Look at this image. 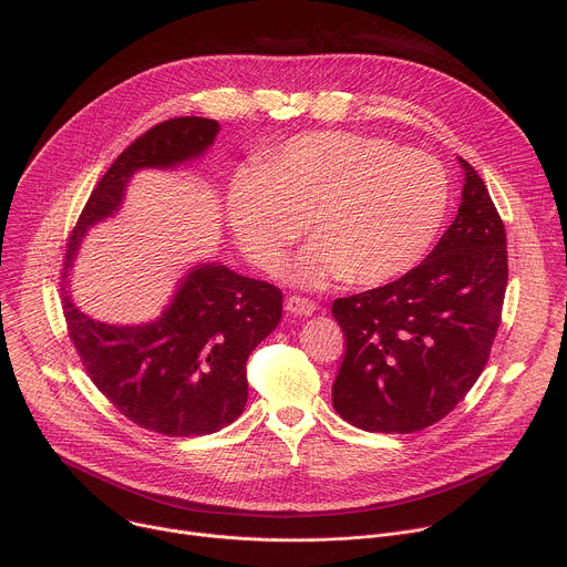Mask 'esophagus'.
<instances>
[{"label":"esophagus","instance_id":"34e87169","mask_svg":"<svg viewBox=\"0 0 567 567\" xmlns=\"http://www.w3.org/2000/svg\"><path fill=\"white\" fill-rule=\"evenodd\" d=\"M287 311L291 316H311L316 311V305L307 298H300V296H289L287 298Z\"/></svg>","mask_w":567,"mask_h":567}]
</instances>
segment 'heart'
I'll list each match as a JSON object with an SVG mask.
<instances>
[{"instance_id":"b5f03b06","label":"heart","mask_w":567,"mask_h":567,"mask_svg":"<svg viewBox=\"0 0 567 567\" xmlns=\"http://www.w3.org/2000/svg\"><path fill=\"white\" fill-rule=\"evenodd\" d=\"M239 251L271 271L302 235L289 265L302 287L381 285L429 251L446 217L449 177L429 154L352 132H313L280 145L265 168H241L226 193Z\"/></svg>"}]
</instances>
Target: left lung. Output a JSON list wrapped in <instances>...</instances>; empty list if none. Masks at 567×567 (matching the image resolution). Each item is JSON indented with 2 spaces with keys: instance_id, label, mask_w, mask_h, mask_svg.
Returning <instances> with one entry per match:
<instances>
[{
  "instance_id": "obj_1",
  "label": "left lung",
  "mask_w": 567,
  "mask_h": 567,
  "mask_svg": "<svg viewBox=\"0 0 567 567\" xmlns=\"http://www.w3.org/2000/svg\"><path fill=\"white\" fill-rule=\"evenodd\" d=\"M464 171L457 217L399 280L332 305L348 350L337 413L370 433H415L449 415L489 359L507 289V237L487 186Z\"/></svg>"
}]
</instances>
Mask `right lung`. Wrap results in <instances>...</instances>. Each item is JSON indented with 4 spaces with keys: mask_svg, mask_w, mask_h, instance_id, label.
Masks as SVG:
<instances>
[{
    "mask_svg": "<svg viewBox=\"0 0 567 567\" xmlns=\"http://www.w3.org/2000/svg\"><path fill=\"white\" fill-rule=\"evenodd\" d=\"M219 123L182 116L138 136L94 188L66 245L71 276L92 226L114 217L138 171H177L202 158ZM64 285L69 337L96 388L134 424L171 437L208 435L247 406V359L282 318V293L221 262H197L154 320L116 326L80 311Z\"/></svg>",
    "mask_w": 567,
    "mask_h": 567,
    "instance_id": "right-lung-1",
    "label": "right lung"
}]
</instances>
